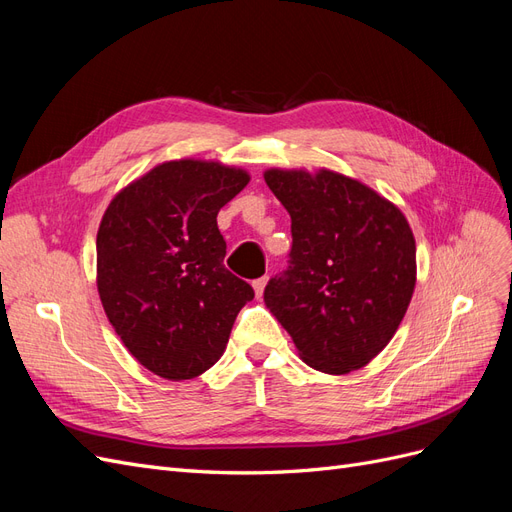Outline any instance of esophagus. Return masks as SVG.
<instances>
[{
	"mask_svg": "<svg viewBox=\"0 0 512 512\" xmlns=\"http://www.w3.org/2000/svg\"><path fill=\"white\" fill-rule=\"evenodd\" d=\"M267 277H258V280L252 282V288L256 292V297H262V292H265V286H267Z\"/></svg>",
	"mask_w": 512,
	"mask_h": 512,
	"instance_id": "esophagus-1",
	"label": "esophagus"
}]
</instances>
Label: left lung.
<instances>
[{"label":"left lung","mask_w":512,"mask_h":512,"mask_svg":"<svg viewBox=\"0 0 512 512\" xmlns=\"http://www.w3.org/2000/svg\"><path fill=\"white\" fill-rule=\"evenodd\" d=\"M292 220L290 267L265 305L301 359L333 376L365 367L391 342L416 286V243L397 205L359 179L320 168H269Z\"/></svg>","instance_id":"left-lung-1"}]
</instances>
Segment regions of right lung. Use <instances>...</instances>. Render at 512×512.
<instances>
[{
  "label": "right lung",
  "instance_id": "add662e5",
  "mask_svg": "<svg viewBox=\"0 0 512 512\" xmlns=\"http://www.w3.org/2000/svg\"><path fill=\"white\" fill-rule=\"evenodd\" d=\"M250 173L213 160H170L119 190L96 239L108 322L134 359L166 380L220 361L252 286L224 267L218 213Z\"/></svg>",
  "mask_w": 512,
  "mask_h": 512
}]
</instances>
